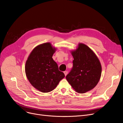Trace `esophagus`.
I'll return each mask as SVG.
<instances>
[{
  "label": "esophagus",
  "mask_w": 123,
  "mask_h": 123,
  "mask_svg": "<svg viewBox=\"0 0 123 123\" xmlns=\"http://www.w3.org/2000/svg\"><path fill=\"white\" fill-rule=\"evenodd\" d=\"M64 74H65V76H66L67 75V74H68V72L67 71H65L64 72Z\"/></svg>",
  "instance_id": "1"
}]
</instances>
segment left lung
Instances as JSON below:
<instances>
[{"mask_svg":"<svg viewBox=\"0 0 123 123\" xmlns=\"http://www.w3.org/2000/svg\"><path fill=\"white\" fill-rule=\"evenodd\" d=\"M73 67L66 76L68 82L79 93H84L93 89L98 83L101 75L99 59L91 49L83 43L71 51Z\"/></svg>","mask_w":123,"mask_h":123,"instance_id":"8db88e82","label":"left lung"}]
</instances>
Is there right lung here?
<instances>
[{
	"label": "right lung",
	"instance_id": "obj_1",
	"mask_svg": "<svg viewBox=\"0 0 123 123\" xmlns=\"http://www.w3.org/2000/svg\"><path fill=\"white\" fill-rule=\"evenodd\" d=\"M56 49L49 42L41 44L33 49L26 62L28 80L34 88L43 93L52 91L65 77L52 57Z\"/></svg>",
	"mask_w": 123,
	"mask_h": 123
}]
</instances>
